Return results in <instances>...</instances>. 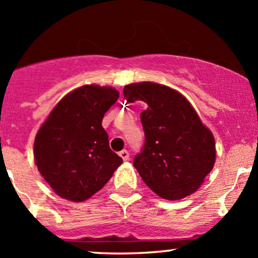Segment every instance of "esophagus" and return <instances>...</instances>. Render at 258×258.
I'll return each mask as SVG.
<instances>
[{
    "label": "esophagus",
    "instance_id": "esophagus-1",
    "mask_svg": "<svg viewBox=\"0 0 258 258\" xmlns=\"http://www.w3.org/2000/svg\"><path fill=\"white\" fill-rule=\"evenodd\" d=\"M119 156L123 160V161H127V160L130 159V154L127 150H121V152L119 153Z\"/></svg>",
    "mask_w": 258,
    "mask_h": 258
}]
</instances>
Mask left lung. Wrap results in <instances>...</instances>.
I'll list each match as a JSON object with an SVG mask.
<instances>
[{
  "mask_svg": "<svg viewBox=\"0 0 258 258\" xmlns=\"http://www.w3.org/2000/svg\"><path fill=\"white\" fill-rule=\"evenodd\" d=\"M128 103H147L142 111L146 143L135 158L144 183L165 200L189 197L216 162L215 137L188 99L168 86L143 81L126 85Z\"/></svg>",
  "mask_w": 258,
  "mask_h": 258,
  "instance_id": "left-lung-1",
  "label": "left lung"
}]
</instances>
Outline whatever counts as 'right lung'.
<instances>
[{"label":"right lung","instance_id":"right-lung-1","mask_svg":"<svg viewBox=\"0 0 258 258\" xmlns=\"http://www.w3.org/2000/svg\"><path fill=\"white\" fill-rule=\"evenodd\" d=\"M119 96L110 86H81L65 94L38 128L35 164L58 197L73 203L90 199L122 164L102 126Z\"/></svg>","mask_w":258,"mask_h":258}]
</instances>
